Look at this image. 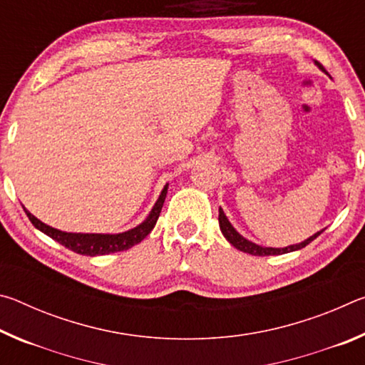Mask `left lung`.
<instances>
[{
	"label": "left lung",
	"instance_id": "left-lung-1",
	"mask_svg": "<svg viewBox=\"0 0 365 365\" xmlns=\"http://www.w3.org/2000/svg\"><path fill=\"white\" fill-rule=\"evenodd\" d=\"M219 225H220V232L224 235L225 240L235 248L243 251V252H248V255L252 256H277V255H287V252H293V251H298L301 248H304L309 243L312 242V240H316L320 233L324 230H320L317 233H314L312 237H309L304 242H301L298 245H289L285 246V248H270V246H261V245H256L250 242V240H246L243 235H240L237 232V228H235L230 220L227 219V215L222 211V207H219Z\"/></svg>",
	"mask_w": 365,
	"mask_h": 365
}]
</instances>
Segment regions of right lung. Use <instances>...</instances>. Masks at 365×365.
<instances>
[{"instance_id": "obj_1", "label": "right lung", "mask_w": 365, "mask_h": 365, "mask_svg": "<svg viewBox=\"0 0 365 365\" xmlns=\"http://www.w3.org/2000/svg\"><path fill=\"white\" fill-rule=\"evenodd\" d=\"M168 188L169 183L164 185L163 191L158 197V201L154 202L153 209L148 214V217L138 224L137 227L130 228V230L122 232V233H72V232H63L58 230V228L46 225L45 222H41L40 219H36L32 212H29L26 207V211L29 220L32 222L35 228H38L40 232L48 235L49 238H53L54 242H58L59 245L66 246L71 251L77 252V255H83V256H103V255H110V252H117V251H125L132 246L138 245L141 240L146 238V235L150 233L154 225H156L160 209H163L165 195H168Z\"/></svg>"}]
</instances>
